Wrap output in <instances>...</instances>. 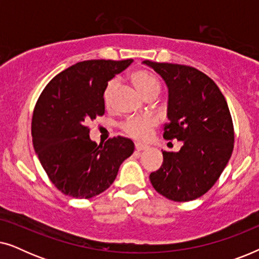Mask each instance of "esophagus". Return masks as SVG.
I'll return each mask as SVG.
<instances>
[{
	"instance_id": "1",
	"label": "esophagus",
	"mask_w": 259,
	"mask_h": 259,
	"mask_svg": "<svg viewBox=\"0 0 259 259\" xmlns=\"http://www.w3.org/2000/svg\"><path fill=\"white\" fill-rule=\"evenodd\" d=\"M147 148H148V146H147V145H145V144H140V143H137L136 144V150L138 152L145 151V150H147Z\"/></svg>"
}]
</instances>
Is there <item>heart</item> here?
Returning a JSON list of instances; mask_svg holds the SVG:
<instances>
[{
    "label": "heart",
    "instance_id": "obj_1",
    "mask_svg": "<svg viewBox=\"0 0 259 259\" xmlns=\"http://www.w3.org/2000/svg\"><path fill=\"white\" fill-rule=\"evenodd\" d=\"M132 82L145 99L153 97V95L158 97V94L160 93V82L153 74L147 72V70H138L134 73L132 75ZM118 86L119 82L116 79L111 80L106 86L104 92V102L107 107L112 105ZM155 125H157V120L151 118V116H145V118L127 120L122 125V128L134 139H146Z\"/></svg>",
    "mask_w": 259,
    "mask_h": 259
}]
</instances>
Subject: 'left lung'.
<instances>
[{"instance_id": "8db88e82", "label": "left lung", "mask_w": 259, "mask_h": 259, "mask_svg": "<svg viewBox=\"0 0 259 259\" xmlns=\"http://www.w3.org/2000/svg\"><path fill=\"white\" fill-rule=\"evenodd\" d=\"M143 63L168 88L164 138L183 143L179 152L162 151V165L150 180L167 199H197L214 185L232 154L235 133L228 102L214 81L193 67Z\"/></svg>"}]
</instances>
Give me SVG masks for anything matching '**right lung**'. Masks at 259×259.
<instances>
[{
  "instance_id": "obj_1",
  "label": "right lung",
  "mask_w": 259,
  "mask_h": 259,
  "mask_svg": "<svg viewBox=\"0 0 259 259\" xmlns=\"http://www.w3.org/2000/svg\"><path fill=\"white\" fill-rule=\"evenodd\" d=\"M132 59L87 60L49 81L31 120L34 150L51 182L66 196L88 199L112 185L134 144L123 137L98 145L87 123L105 113L108 81L125 70Z\"/></svg>"
}]
</instances>
